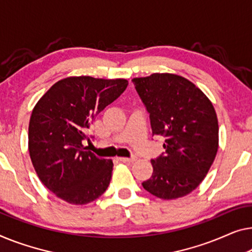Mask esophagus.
<instances>
[{"label": "esophagus", "instance_id": "34e87169", "mask_svg": "<svg viewBox=\"0 0 252 252\" xmlns=\"http://www.w3.org/2000/svg\"><path fill=\"white\" fill-rule=\"evenodd\" d=\"M119 160L120 162H123V163H133L134 160H136V157H119Z\"/></svg>", "mask_w": 252, "mask_h": 252}]
</instances>
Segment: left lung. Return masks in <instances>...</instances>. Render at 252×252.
Returning a JSON list of instances; mask_svg holds the SVG:
<instances>
[{
	"label": "left lung",
	"mask_w": 252,
	"mask_h": 252,
	"mask_svg": "<svg viewBox=\"0 0 252 252\" xmlns=\"http://www.w3.org/2000/svg\"><path fill=\"white\" fill-rule=\"evenodd\" d=\"M149 113L153 136L165 138V152L152 159L142 187L160 199L187 196L208 173L219 149V121L210 100L188 79L154 73L132 79Z\"/></svg>",
	"instance_id": "left-lung-1"
}]
</instances>
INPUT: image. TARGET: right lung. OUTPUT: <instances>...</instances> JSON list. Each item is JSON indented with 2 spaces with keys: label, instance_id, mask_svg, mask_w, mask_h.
<instances>
[{
  "label": "right lung",
  "instance_id": "1",
  "mask_svg": "<svg viewBox=\"0 0 252 252\" xmlns=\"http://www.w3.org/2000/svg\"><path fill=\"white\" fill-rule=\"evenodd\" d=\"M127 86L126 79L69 77L47 90L29 122V154L43 185L73 205L92 202L106 191L113 162L84 146L95 116Z\"/></svg>",
  "mask_w": 252,
  "mask_h": 252
}]
</instances>
